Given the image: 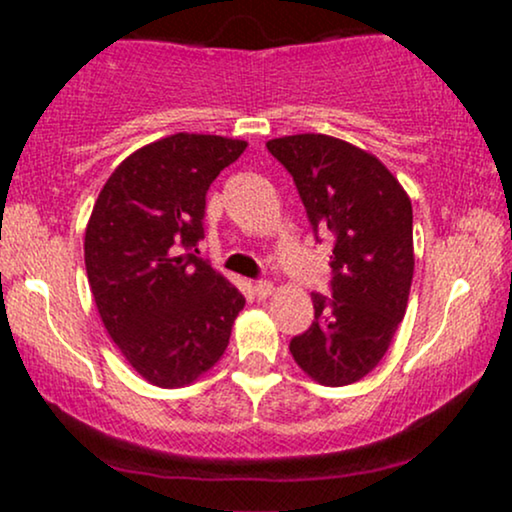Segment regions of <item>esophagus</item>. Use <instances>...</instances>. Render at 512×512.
I'll list each match as a JSON object with an SVG mask.
<instances>
[{"label":"esophagus","instance_id":"1","mask_svg":"<svg viewBox=\"0 0 512 512\" xmlns=\"http://www.w3.org/2000/svg\"><path fill=\"white\" fill-rule=\"evenodd\" d=\"M270 292H273V282H268V280H258L256 285H254V294H256L258 299H266Z\"/></svg>","mask_w":512,"mask_h":512}]
</instances>
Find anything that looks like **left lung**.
<instances>
[{"instance_id":"obj_1","label":"left lung","mask_w":512,"mask_h":512,"mask_svg":"<svg viewBox=\"0 0 512 512\" xmlns=\"http://www.w3.org/2000/svg\"><path fill=\"white\" fill-rule=\"evenodd\" d=\"M266 148L292 174L316 242L333 239L330 297L311 292L314 323L290 352L314 381L350 386L376 369L405 316L412 203L381 160L340 138L299 134Z\"/></svg>"}]
</instances>
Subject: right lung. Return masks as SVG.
<instances>
[{"label": "right lung", "mask_w": 512, "mask_h": 512, "mask_svg": "<svg viewBox=\"0 0 512 512\" xmlns=\"http://www.w3.org/2000/svg\"><path fill=\"white\" fill-rule=\"evenodd\" d=\"M244 150L222 136H167L129 155L93 206L90 292L126 362L153 386H189L208 371L244 309V294L196 256L210 184Z\"/></svg>", "instance_id": "add662e5"}]
</instances>
